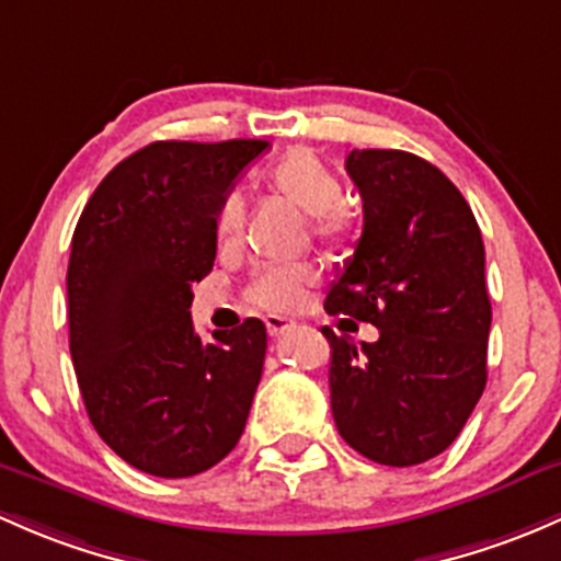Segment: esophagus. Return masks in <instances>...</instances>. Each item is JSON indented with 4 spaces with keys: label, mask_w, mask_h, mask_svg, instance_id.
<instances>
[{
    "label": "esophagus",
    "mask_w": 561,
    "mask_h": 561,
    "mask_svg": "<svg viewBox=\"0 0 561 561\" xmlns=\"http://www.w3.org/2000/svg\"><path fill=\"white\" fill-rule=\"evenodd\" d=\"M265 328H268L271 335H282V333H287V330L296 328V322L287 320V317H279V314H268L265 317Z\"/></svg>",
    "instance_id": "34e87169"
}]
</instances>
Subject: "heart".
Here are the masks:
<instances>
[{
	"instance_id": "1",
	"label": "heart",
	"mask_w": 561,
	"mask_h": 561,
	"mask_svg": "<svg viewBox=\"0 0 561 561\" xmlns=\"http://www.w3.org/2000/svg\"><path fill=\"white\" fill-rule=\"evenodd\" d=\"M263 187L271 196L293 204L309 215V228L325 244H341L352 233V215L344 209V187L333 169L317 152L293 147L263 172ZM244 226V202L236 191L226 193L215 209V233L220 241L233 239ZM317 285L311 263L265 265L250 285V300L265 311H290L304 304Z\"/></svg>"
}]
</instances>
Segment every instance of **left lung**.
I'll return each mask as SVG.
<instances>
[{
  "label": "left lung",
  "mask_w": 561,
  "mask_h": 561,
  "mask_svg": "<svg viewBox=\"0 0 561 561\" xmlns=\"http://www.w3.org/2000/svg\"><path fill=\"white\" fill-rule=\"evenodd\" d=\"M363 236L325 298L328 314L379 328L357 350L330 328V409L363 457L411 468L449 449L486 387L492 325L483 241L462 193L403 150H352Z\"/></svg>",
  "instance_id": "8db88e82"
}]
</instances>
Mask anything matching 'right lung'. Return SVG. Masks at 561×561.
I'll return each mask as SVG.
<instances>
[{
  "label": "right lung",
  "mask_w": 561,
  "mask_h": 561,
  "mask_svg": "<svg viewBox=\"0 0 561 561\" xmlns=\"http://www.w3.org/2000/svg\"><path fill=\"white\" fill-rule=\"evenodd\" d=\"M268 141H152L99 182L72 236L69 352L91 424L141 473L187 479L228 457L265 359L255 317L193 330L215 209Z\"/></svg>",
  "instance_id": "right-lung-1"
}]
</instances>
